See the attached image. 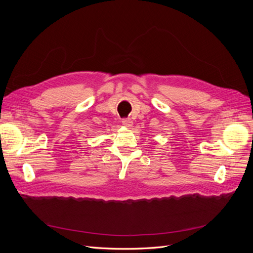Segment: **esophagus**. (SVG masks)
<instances>
[{"instance_id": "obj_1", "label": "esophagus", "mask_w": 253, "mask_h": 253, "mask_svg": "<svg viewBox=\"0 0 253 253\" xmlns=\"http://www.w3.org/2000/svg\"><path fill=\"white\" fill-rule=\"evenodd\" d=\"M122 125L126 127H131L133 126V121L129 118H125V119H122Z\"/></svg>"}]
</instances>
